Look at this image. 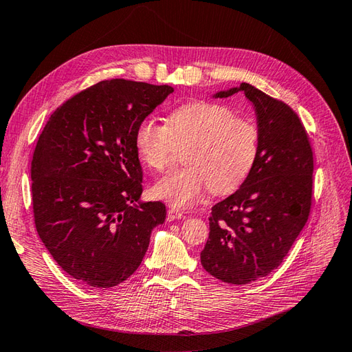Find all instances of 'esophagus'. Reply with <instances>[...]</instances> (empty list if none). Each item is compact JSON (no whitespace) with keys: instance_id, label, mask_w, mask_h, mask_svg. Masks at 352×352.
Here are the masks:
<instances>
[{"instance_id":"esophagus-1","label":"esophagus","mask_w":352,"mask_h":352,"mask_svg":"<svg viewBox=\"0 0 352 352\" xmlns=\"http://www.w3.org/2000/svg\"><path fill=\"white\" fill-rule=\"evenodd\" d=\"M167 217H168V220H179V219H185V214L177 208H168Z\"/></svg>"}]
</instances>
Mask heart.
<instances>
[{"instance_id": "heart-1", "label": "heart", "mask_w": 352, "mask_h": 352, "mask_svg": "<svg viewBox=\"0 0 352 352\" xmlns=\"http://www.w3.org/2000/svg\"><path fill=\"white\" fill-rule=\"evenodd\" d=\"M135 150L155 172L173 162L175 145L188 144L185 167L158 180L157 198L176 207L194 206L211 189L216 195L236 190L257 162L260 135L251 120L212 101H190L167 116V124L151 117L138 123Z\"/></svg>"}]
</instances>
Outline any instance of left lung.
Masks as SVG:
<instances>
[{
    "instance_id": "left-lung-1",
    "label": "left lung",
    "mask_w": 352,
    "mask_h": 352,
    "mask_svg": "<svg viewBox=\"0 0 352 352\" xmlns=\"http://www.w3.org/2000/svg\"><path fill=\"white\" fill-rule=\"evenodd\" d=\"M254 105L258 157L235 194L211 208L210 235L201 264L216 279L245 285L278 269L310 216L313 150L300 117L283 101L241 83Z\"/></svg>"
}]
</instances>
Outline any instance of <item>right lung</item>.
<instances>
[{
	"label": "right lung",
	"mask_w": 352,
	"mask_h": 352,
	"mask_svg": "<svg viewBox=\"0 0 352 352\" xmlns=\"http://www.w3.org/2000/svg\"><path fill=\"white\" fill-rule=\"evenodd\" d=\"M168 85L102 80L51 114L30 166L36 232L60 267L94 287L122 283L140 267L151 232L166 220L160 201H140L138 123Z\"/></svg>",
	"instance_id": "1"
}]
</instances>
